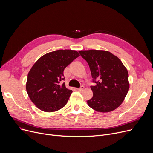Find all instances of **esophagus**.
<instances>
[{
  "label": "esophagus",
  "instance_id": "1",
  "mask_svg": "<svg viewBox=\"0 0 153 153\" xmlns=\"http://www.w3.org/2000/svg\"><path fill=\"white\" fill-rule=\"evenodd\" d=\"M84 89V87L83 85H81V86L79 88H77L76 89H77V91H82Z\"/></svg>",
  "mask_w": 153,
  "mask_h": 153
}]
</instances>
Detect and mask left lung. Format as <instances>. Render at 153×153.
<instances>
[{
  "instance_id": "left-lung-1",
  "label": "left lung",
  "mask_w": 153,
  "mask_h": 153,
  "mask_svg": "<svg viewBox=\"0 0 153 153\" xmlns=\"http://www.w3.org/2000/svg\"><path fill=\"white\" fill-rule=\"evenodd\" d=\"M91 69L93 97L87 104L95 111L109 112L118 107L129 90L128 73L116 56L103 50L79 51Z\"/></svg>"
}]
</instances>
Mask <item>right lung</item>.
<instances>
[{"label":"right lung","mask_w":153,"mask_h":153,"mask_svg":"<svg viewBox=\"0 0 153 153\" xmlns=\"http://www.w3.org/2000/svg\"><path fill=\"white\" fill-rule=\"evenodd\" d=\"M79 56L75 50H59L42 56L28 72L26 89L30 100L41 110L57 111L66 105L72 90L66 87L63 72Z\"/></svg>","instance_id":"right-lung-1"}]
</instances>
